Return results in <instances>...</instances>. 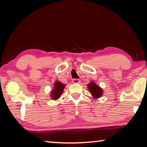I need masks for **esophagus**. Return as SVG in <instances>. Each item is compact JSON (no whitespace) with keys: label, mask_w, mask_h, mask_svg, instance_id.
I'll return each instance as SVG.
<instances>
[{"label":"esophagus","mask_w":147,"mask_h":147,"mask_svg":"<svg viewBox=\"0 0 147 147\" xmlns=\"http://www.w3.org/2000/svg\"><path fill=\"white\" fill-rule=\"evenodd\" d=\"M72 82H73V83H79L80 82V80H79V79H73Z\"/></svg>","instance_id":"obj_1"}]
</instances>
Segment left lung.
<instances>
[{
  "label": "left lung",
  "instance_id": "left-lung-1",
  "mask_svg": "<svg viewBox=\"0 0 147 147\" xmlns=\"http://www.w3.org/2000/svg\"><path fill=\"white\" fill-rule=\"evenodd\" d=\"M88 88L95 98H98L102 96L103 93L102 90L94 82H90L88 85Z\"/></svg>",
  "mask_w": 147,
  "mask_h": 147
}]
</instances>
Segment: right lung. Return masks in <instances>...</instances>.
<instances>
[{
	"instance_id": "obj_1",
	"label": "right lung",
	"mask_w": 147,
	"mask_h": 147,
	"mask_svg": "<svg viewBox=\"0 0 147 147\" xmlns=\"http://www.w3.org/2000/svg\"><path fill=\"white\" fill-rule=\"evenodd\" d=\"M54 90L52 92V99H57L61 95L62 92H63L64 88L65 87V85H64L63 83H62L61 82H56L54 83Z\"/></svg>"
}]
</instances>
